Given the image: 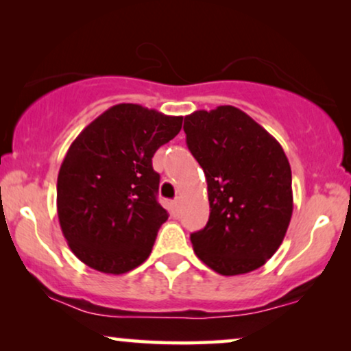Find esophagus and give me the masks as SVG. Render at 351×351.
<instances>
[{
	"instance_id": "obj_1",
	"label": "esophagus",
	"mask_w": 351,
	"mask_h": 351,
	"mask_svg": "<svg viewBox=\"0 0 351 351\" xmlns=\"http://www.w3.org/2000/svg\"><path fill=\"white\" fill-rule=\"evenodd\" d=\"M172 213H174V214H179V199L172 201Z\"/></svg>"
}]
</instances>
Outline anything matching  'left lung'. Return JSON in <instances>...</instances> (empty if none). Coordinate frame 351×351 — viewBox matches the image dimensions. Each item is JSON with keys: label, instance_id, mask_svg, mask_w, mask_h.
Wrapping results in <instances>:
<instances>
[{"label": "left lung", "instance_id": "1", "mask_svg": "<svg viewBox=\"0 0 351 351\" xmlns=\"http://www.w3.org/2000/svg\"><path fill=\"white\" fill-rule=\"evenodd\" d=\"M191 155L208 182L209 220L191 233L201 262L223 276L261 268L292 217V174L280 142L232 105L185 117Z\"/></svg>", "mask_w": 351, "mask_h": 351}]
</instances>
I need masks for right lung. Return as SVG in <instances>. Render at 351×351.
I'll use <instances>...</instances> for the list:
<instances>
[{
  "label": "right lung",
  "mask_w": 351,
  "mask_h": 351,
  "mask_svg": "<svg viewBox=\"0 0 351 351\" xmlns=\"http://www.w3.org/2000/svg\"><path fill=\"white\" fill-rule=\"evenodd\" d=\"M182 129V117L118 104L71 143L57 177V214L71 252L107 275L148 258L166 209L156 201L152 158Z\"/></svg>",
  "instance_id": "1"
}]
</instances>
